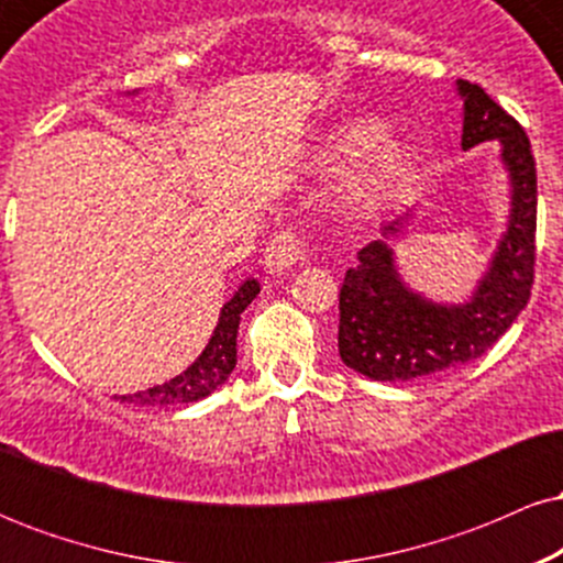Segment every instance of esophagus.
Here are the masks:
<instances>
[{"mask_svg":"<svg viewBox=\"0 0 563 563\" xmlns=\"http://www.w3.org/2000/svg\"><path fill=\"white\" fill-rule=\"evenodd\" d=\"M303 256V241L296 232L280 230L264 249V269L269 275H286L296 262Z\"/></svg>","mask_w":563,"mask_h":563,"instance_id":"esophagus-1","label":"esophagus"}]
</instances>
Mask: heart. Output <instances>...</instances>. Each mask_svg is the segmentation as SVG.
Returning a JSON list of instances; mask_svg holds the SVG:
<instances>
[{
    "label": "heart",
    "instance_id": "b5f03b06",
    "mask_svg": "<svg viewBox=\"0 0 563 563\" xmlns=\"http://www.w3.org/2000/svg\"><path fill=\"white\" fill-rule=\"evenodd\" d=\"M410 142L376 119L341 121L322 134L312 151V169L322 177L344 172L339 206L352 219L378 214L410 172Z\"/></svg>",
    "mask_w": 563,
    "mask_h": 563
}]
</instances>
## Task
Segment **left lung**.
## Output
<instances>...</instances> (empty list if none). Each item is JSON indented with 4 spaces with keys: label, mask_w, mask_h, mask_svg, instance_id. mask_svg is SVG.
<instances>
[{
    "label": "left lung",
    "mask_w": 563,
    "mask_h": 563,
    "mask_svg": "<svg viewBox=\"0 0 563 563\" xmlns=\"http://www.w3.org/2000/svg\"><path fill=\"white\" fill-rule=\"evenodd\" d=\"M463 100V151L497 140L508 174V219L497 249L466 301H434L399 273L394 241L412 219L407 209L380 228L349 267L339 294V354L373 380H416L482 357L527 307L534 280L538 174L519 121L476 84L457 79Z\"/></svg>",
    "instance_id": "left-lung-1"
}]
</instances>
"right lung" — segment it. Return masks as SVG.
Here are the masks:
<instances>
[{"mask_svg":"<svg viewBox=\"0 0 563 563\" xmlns=\"http://www.w3.org/2000/svg\"><path fill=\"white\" fill-rule=\"evenodd\" d=\"M137 95V92H134ZM260 294V280L249 277L238 286L235 294L219 309V320L209 344L198 354L196 363L185 367L179 376L161 386L137 394H121V402H134L140 407H164V405H187L209 397L224 380L230 378L232 367L238 363V325H241V312Z\"/></svg>","mask_w":563,"mask_h":563,"instance_id":"1","label":"right lung"}]
</instances>
